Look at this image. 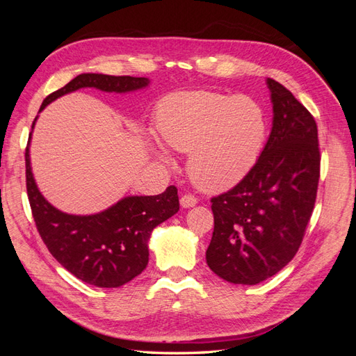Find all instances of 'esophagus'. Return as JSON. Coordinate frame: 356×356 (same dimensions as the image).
<instances>
[{"mask_svg":"<svg viewBox=\"0 0 356 356\" xmlns=\"http://www.w3.org/2000/svg\"><path fill=\"white\" fill-rule=\"evenodd\" d=\"M179 203H181L182 208H193V207H196V204H197V199L193 195H184L179 199Z\"/></svg>","mask_w":356,"mask_h":356,"instance_id":"34e87169","label":"esophagus"}]
</instances>
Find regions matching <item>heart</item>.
I'll return each mask as SVG.
<instances>
[{
	"instance_id": "1",
	"label": "heart",
	"mask_w": 356,
	"mask_h": 356,
	"mask_svg": "<svg viewBox=\"0 0 356 356\" xmlns=\"http://www.w3.org/2000/svg\"><path fill=\"white\" fill-rule=\"evenodd\" d=\"M156 124L166 145L188 152V175L208 191L230 188L250 174L267 136L266 114L257 101L207 90L168 95L159 104ZM156 153L170 159L161 144Z\"/></svg>"
}]
</instances>
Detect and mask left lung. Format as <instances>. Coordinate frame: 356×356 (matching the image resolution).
<instances>
[{"label": "left lung", "mask_w": 356, "mask_h": 356, "mask_svg": "<svg viewBox=\"0 0 356 356\" xmlns=\"http://www.w3.org/2000/svg\"><path fill=\"white\" fill-rule=\"evenodd\" d=\"M273 126L255 166L238 186L212 197L211 270L255 285L293 260L314 212L319 182L318 127L303 104L267 79Z\"/></svg>", "instance_id": "left-lung-1"}]
</instances>
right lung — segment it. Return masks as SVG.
Masks as SVG:
<instances>
[{
  "label": "right lung",
  "instance_id": "add662e5",
  "mask_svg": "<svg viewBox=\"0 0 356 356\" xmlns=\"http://www.w3.org/2000/svg\"><path fill=\"white\" fill-rule=\"evenodd\" d=\"M148 83L145 77L80 74L62 89L50 93L42 101L40 111L59 96L83 88L126 93L144 89ZM29 143L25 163L32 217L42 242L58 263L80 281L99 288L122 286L143 273L148 264L152 232L179 209L177 187L169 186L157 196L124 197L99 213H65L50 204L40 193L31 169Z\"/></svg>",
  "mask_w": 356,
  "mask_h": 356
}]
</instances>
